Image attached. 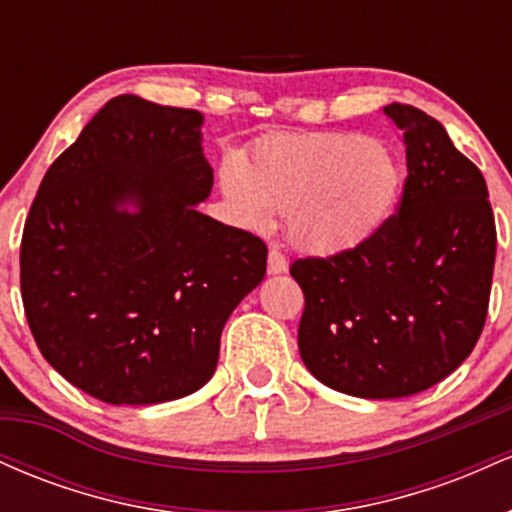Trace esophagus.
Wrapping results in <instances>:
<instances>
[{
  "label": "esophagus",
  "instance_id": "34e87169",
  "mask_svg": "<svg viewBox=\"0 0 512 512\" xmlns=\"http://www.w3.org/2000/svg\"><path fill=\"white\" fill-rule=\"evenodd\" d=\"M286 269H289V262H286V257L281 255V252L276 250V248L269 250V257H267V272H269V274H284Z\"/></svg>",
  "mask_w": 512,
  "mask_h": 512
}]
</instances>
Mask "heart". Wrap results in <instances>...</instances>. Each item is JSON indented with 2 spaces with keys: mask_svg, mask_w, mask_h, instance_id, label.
<instances>
[{
  "mask_svg": "<svg viewBox=\"0 0 512 512\" xmlns=\"http://www.w3.org/2000/svg\"><path fill=\"white\" fill-rule=\"evenodd\" d=\"M221 190L245 226L289 216V238L334 255L373 238L395 214L402 173L390 151L363 134H279L255 146L248 166L226 161Z\"/></svg>",
  "mask_w": 512,
  "mask_h": 512,
  "instance_id": "obj_1",
  "label": "heart"
}]
</instances>
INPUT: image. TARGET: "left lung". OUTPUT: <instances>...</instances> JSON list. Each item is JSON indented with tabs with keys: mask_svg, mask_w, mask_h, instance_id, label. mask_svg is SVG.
I'll return each mask as SVG.
<instances>
[{
	"mask_svg": "<svg viewBox=\"0 0 512 512\" xmlns=\"http://www.w3.org/2000/svg\"><path fill=\"white\" fill-rule=\"evenodd\" d=\"M383 113L404 132L399 211L356 248L305 257L298 349L332 390L397 399L440 383L472 354L486 322L496 223L481 170L414 105Z\"/></svg>",
	"mask_w": 512,
	"mask_h": 512,
	"instance_id": "left-lung-1",
	"label": "left lung"
}]
</instances>
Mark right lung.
Here are the masks:
<instances>
[{"instance_id": "1", "label": "right lung", "mask_w": 512, "mask_h": 512, "mask_svg": "<svg viewBox=\"0 0 512 512\" xmlns=\"http://www.w3.org/2000/svg\"><path fill=\"white\" fill-rule=\"evenodd\" d=\"M204 115L117 96L48 168L21 240L40 354L108 404L209 383L221 330L267 272V245L197 211L214 170Z\"/></svg>"}]
</instances>
